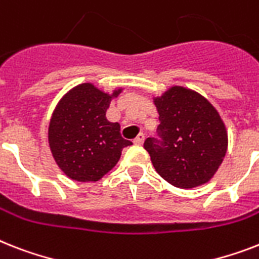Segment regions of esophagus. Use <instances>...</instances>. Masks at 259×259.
<instances>
[{"instance_id":"34e87169","label":"esophagus","mask_w":259,"mask_h":259,"mask_svg":"<svg viewBox=\"0 0 259 259\" xmlns=\"http://www.w3.org/2000/svg\"><path fill=\"white\" fill-rule=\"evenodd\" d=\"M144 141H145V136L141 133V134H138L136 138H134L133 142H134V145H142V144H144Z\"/></svg>"}]
</instances>
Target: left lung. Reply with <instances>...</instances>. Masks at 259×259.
I'll list each match as a JSON object with an SVG mask.
<instances>
[{
  "label": "left lung",
  "mask_w": 259,
  "mask_h": 259,
  "mask_svg": "<svg viewBox=\"0 0 259 259\" xmlns=\"http://www.w3.org/2000/svg\"><path fill=\"white\" fill-rule=\"evenodd\" d=\"M154 105L161 140L148 138L144 148L155 171L180 189L209 182L228 150V132L217 109L184 86H171L155 97Z\"/></svg>",
  "instance_id": "8db88e82"
}]
</instances>
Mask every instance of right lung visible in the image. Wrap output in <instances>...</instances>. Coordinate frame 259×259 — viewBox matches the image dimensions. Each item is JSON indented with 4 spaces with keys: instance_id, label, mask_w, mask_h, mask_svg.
<instances>
[{
    "instance_id": "right-lung-1",
    "label": "right lung",
    "mask_w": 259,
    "mask_h": 259,
    "mask_svg": "<svg viewBox=\"0 0 259 259\" xmlns=\"http://www.w3.org/2000/svg\"><path fill=\"white\" fill-rule=\"evenodd\" d=\"M111 94L86 82L69 90L50 118L48 138L54 161L69 178L96 182L110 171L123 148L132 145L119 133L118 122H109L106 110Z\"/></svg>"
}]
</instances>
